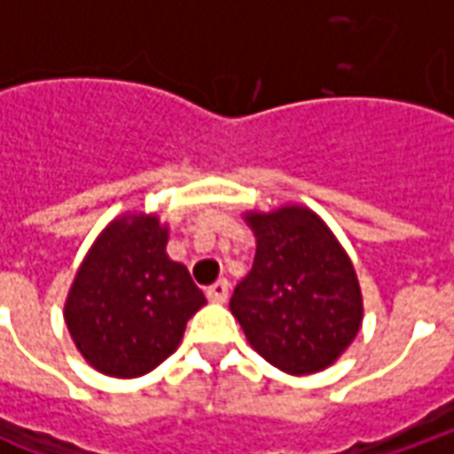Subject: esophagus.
I'll list each match as a JSON object with an SVG mask.
<instances>
[{"mask_svg":"<svg viewBox=\"0 0 454 454\" xmlns=\"http://www.w3.org/2000/svg\"><path fill=\"white\" fill-rule=\"evenodd\" d=\"M228 292H231V286H228L226 279H218V282H214V285L207 289L208 301H214V304H223V301L228 299Z\"/></svg>","mask_w":454,"mask_h":454,"instance_id":"obj_1","label":"esophagus"}]
</instances>
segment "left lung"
Instances as JSON below:
<instances>
[{
    "mask_svg": "<svg viewBox=\"0 0 454 454\" xmlns=\"http://www.w3.org/2000/svg\"><path fill=\"white\" fill-rule=\"evenodd\" d=\"M257 238L253 270L231 311L270 364L289 374L325 370L355 340L362 294L355 267L314 211L247 214Z\"/></svg>",
    "mask_w": 454,
    "mask_h": 454,
    "instance_id": "left-lung-1",
    "label": "left lung"
}]
</instances>
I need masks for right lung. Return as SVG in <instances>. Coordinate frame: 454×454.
<instances>
[{"label":"right lung","mask_w":454,"mask_h":454,"mask_svg":"<svg viewBox=\"0 0 454 454\" xmlns=\"http://www.w3.org/2000/svg\"><path fill=\"white\" fill-rule=\"evenodd\" d=\"M155 216H123L97 238L77 270L65 324L77 350L109 377H140L177 350L207 299L187 267L165 253Z\"/></svg>","instance_id":"right-lung-1"}]
</instances>
